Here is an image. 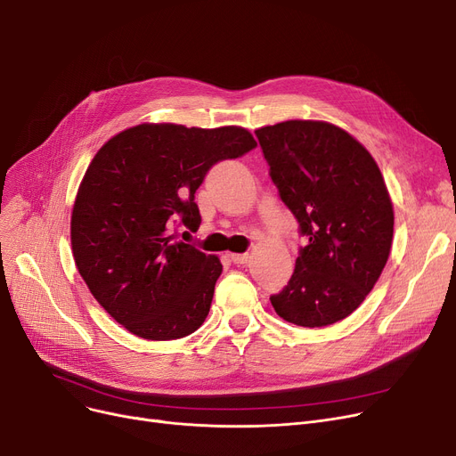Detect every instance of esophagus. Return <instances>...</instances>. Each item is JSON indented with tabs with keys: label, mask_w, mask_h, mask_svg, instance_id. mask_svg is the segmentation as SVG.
Returning a JSON list of instances; mask_svg holds the SVG:
<instances>
[{
	"label": "esophagus",
	"mask_w": 456,
	"mask_h": 456,
	"mask_svg": "<svg viewBox=\"0 0 456 456\" xmlns=\"http://www.w3.org/2000/svg\"><path fill=\"white\" fill-rule=\"evenodd\" d=\"M249 258V253H231V260L234 265H248Z\"/></svg>",
	"instance_id": "obj_1"
}]
</instances>
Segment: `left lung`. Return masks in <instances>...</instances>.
Here are the masks:
<instances>
[{"instance_id":"obj_1","label":"left lung","mask_w":456,"mask_h":456,"mask_svg":"<svg viewBox=\"0 0 456 456\" xmlns=\"http://www.w3.org/2000/svg\"><path fill=\"white\" fill-rule=\"evenodd\" d=\"M255 133L281 200L308 238L290 282L270 301L294 325L337 323L361 306L390 256L394 205L385 177L361 142L322 119Z\"/></svg>"}]
</instances>
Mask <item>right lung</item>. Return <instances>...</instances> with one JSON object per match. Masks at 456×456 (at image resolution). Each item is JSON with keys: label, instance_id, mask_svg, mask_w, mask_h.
<instances>
[{"label": "right lung", "instance_id": "right-lung-1", "mask_svg": "<svg viewBox=\"0 0 456 456\" xmlns=\"http://www.w3.org/2000/svg\"><path fill=\"white\" fill-rule=\"evenodd\" d=\"M255 146L238 126L146 122L94 155L71 208V253L95 301L134 337L175 340L203 325L224 266L179 231L200 229L194 194L208 167Z\"/></svg>", "mask_w": 456, "mask_h": 456}]
</instances>
